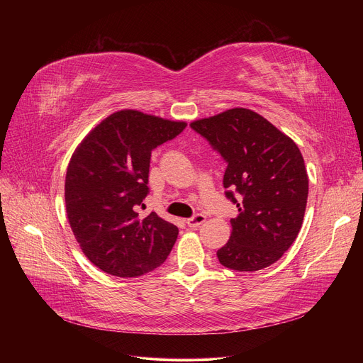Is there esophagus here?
<instances>
[{"mask_svg": "<svg viewBox=\"0 0 363 363\" xmlns=\"http://www.w3.org/2000/svg\"><path fill=\"white\" fill-rule=\"evenodd\" d=\"M203 222H206V216L201 215V213H197V215H194L193 218L186 219V225H188L189 228H197V226H200Z\"/></svg>", "mask_w": 363, "mask_h": 363, "instance_id": "34e87169", "label": "esophagus"}]
</instances>
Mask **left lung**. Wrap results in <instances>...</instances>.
Masks as SVG:
<instances>
[{"mask_svg":"<svg viewBox=\"0 0 363 363\" xmlns=\"http://www.w3.org/2000/svg\"><path fill=\"white\" fill-rule=\"evenodd\" d=\"M189 125L225 159L226 197L238 207L231 237L216 253L220 264L238 272L268 268L290 249L306 211L309 178L297 144L242 107Z\"/></svg>","mask_w":363,"mask_h":363,"instance_id":"obj_1","label":"left lung"}]
</instances>
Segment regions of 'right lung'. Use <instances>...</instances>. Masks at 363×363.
<instances>
[{"instance_id": "add662e5", "label": "right lung", "mask_w": 363, "mask_h": 363, "mask_svg": "<svg viewBox=\"0 0 363 363\" xmlns=\"http://www.w3.org/2000/svg\"><path fill=\"white\" fill-rule=\"evenodd\" d=\"M186 123L125 108L111 113L76 147L66 172V213L88 260L106 274L133 278L159 266L178 228L157 213L140 218L148 194L151 151Z\"/></svg>"}]
</instances>
